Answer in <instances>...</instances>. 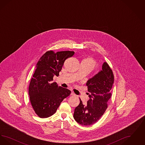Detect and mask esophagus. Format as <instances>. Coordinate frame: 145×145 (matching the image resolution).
<instances>
[{
    "mask_svg": "<svg viewBox=\"0 0 145 145\" xmlns=\"http://www.w3.org/2000/svg\"><path fill=\"white\" fill-rule=\"evenodd\" d=\"M76 95H75V93H74V92H71V96H75Z\"/></svg>",
    "mask_w": 145,
    "mask_h": 145,
    "instance_id": "34e87169",
    "label": "esophagus"
}]
</instances>
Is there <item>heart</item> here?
<instances>
[{
    "instance_id": "obj_1",
    "label": "heart",
    "mask_w": 145,
    "mask_h": 145,
    "mask_svg": "<svg viewBox=\"0 0 145 145\" xmlns=\"http://www.w3.org/2000/svg\"><path fill=\"white\" fill-rule=\"evenodd\" d=\"M82 62L87 65L91 70L93 69L96 66V61L91 57H87L83 59Z\"/></svg>"
}]
</instances>
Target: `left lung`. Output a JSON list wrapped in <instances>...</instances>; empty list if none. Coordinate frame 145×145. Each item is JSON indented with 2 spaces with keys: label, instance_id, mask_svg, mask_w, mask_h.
Segmentation results:
<instances>
[{
  "label": "left lung",
  "instance_id": "8db88e82",
  "mask_svg": "<svg viewBox=\"0 0 145 145\" xmlns=\"http://www.w3.org/2000/svg\"><path fill=\"white\" fill-rule=\"evenodd\" d=\"M114 82L112 71L108 64L104 62L102 70L86 83L90 98L87 104L84 105L80 99V103L75 108L73 117L79 124L90 125L101 118L108 107Z\"/></svg>",
  "mask_w": 145,
  "mask_h": 145
}]
</instances>
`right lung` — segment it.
Wrapping results in <instances>:
<instances>
[{"mask_svg":"<svg viewBox=\"0 0 145 145\" xmlns=\"http://www.w3.org/2000/svg\"><path fill=\"white\" fill-rule=\"evenodd\" d=\"M74 54L73 51L47 52L37 62L29 86V95L35 113L41 118L53 115L70 90L53 82L59 76L65 61Z\"/></svg>","mask_w":145,"mask_h":145,"instance_id":"add662e5","label":"right lung"}]
</instances>
